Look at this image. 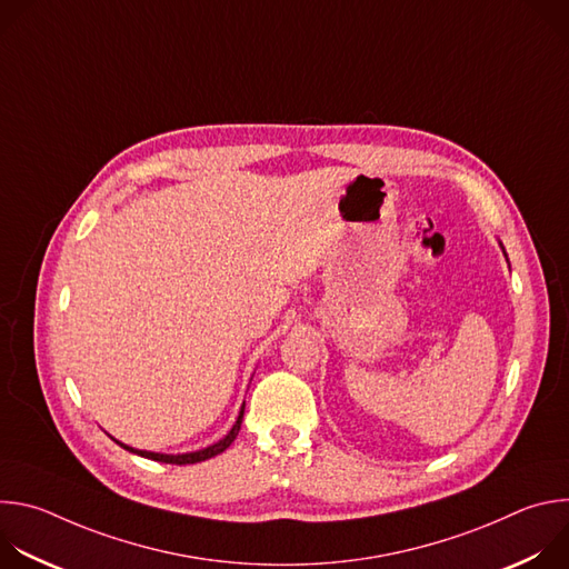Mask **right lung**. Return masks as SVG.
Masks as SVG:
<instances>
[{"label": "right lung", "mask_w": 569, "mask_h": 569, "mask_svg": "<svg viewBox=\"0 0 569 569\" xmlns=\"http://www.w3.org/2000/svg\"><path fill=\"white\" fill-rule=\"evenodd\" d=\"M242 412H246V402H242L240 415H238V419H236L233 428L229 430V435H227L224 439H220L218 443H213V446H209V448H202V450H198V452H187V455H161V452L137 450V448H130V446H126V443H121V441H117V443H119L121 448H126V450H130V452L139 455V457H146V459H152V461H159V463H178V466H184V463H198V461H204V459H211V457H216V455L224 452V450L231 446V441L236 439V435H238V430H240Z\"/></svg>", "instance_id": "obj_1"}]
</instances>
